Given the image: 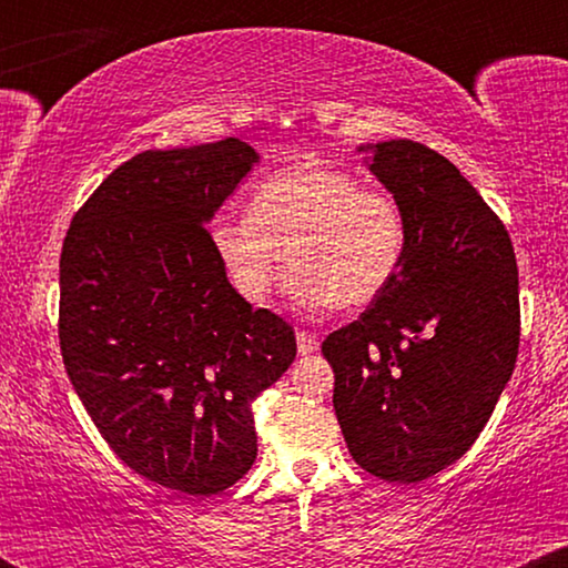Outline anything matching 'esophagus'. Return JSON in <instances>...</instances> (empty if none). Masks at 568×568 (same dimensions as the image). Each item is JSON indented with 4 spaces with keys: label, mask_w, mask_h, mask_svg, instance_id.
Segmentation results:
<instances>
[{
    "label": "esophagus",
    "mask_w": 568,
    "mask_h": 568,
    "mask_svg": "<svg viewBox=\"0 0 568 568\" xmlns=\"http://www.w3.org/2000/svg\"><path fill=\"white\" fill-rule=\"evenodd\" d=\"M296 344H298V355H312V352H317V347H321L317 336L310 334V331H298Z\"/></svg>",
    "instance_id": "esophagus-1"
}]
</instances>
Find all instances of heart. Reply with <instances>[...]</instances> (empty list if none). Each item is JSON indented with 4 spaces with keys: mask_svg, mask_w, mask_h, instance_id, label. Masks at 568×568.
<instances>
[{
    "mask_svg": "<svg viewBox=\"0 0 568 568\" xmlns=\"http://www.w3.org/2000/svg\"><path fill=\"white\" fill-rule=\"evenodd\" d=\"M211 234L245 302L264 304L291 262V296L338 310H363L393 288L410 243L408 216L393 194L321 162L264 179L251 213L219 216Z\"/></svg>",
    "mask_w": 568,
    "mask_h": 568,
    "instance_id": "b5f03b06",
    "label": "heart"
}]
</instances>
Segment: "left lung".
<instances>
[{"instance_id":"left-lung-1","label":"left lung","mask_w":568,"mask_h":568,"mask_svg":"<svg viewBox=\"0 0 568 568\" xmlns=\"http://www.w3.org/2000/svg\"><path fill=\"white\" fill-rule=\"evenodd\" d=\"M371 171L408 216L400 277L325 336L352 459L419 484L473 446L520 344L518 264L505 224L454 162L419 141L376 143Z\"/></svg>"}]
</instances>
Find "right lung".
Returning a JSON list of instances; mask_svg holds the SVG:
<instances>
[{
	"mask_svg": "<svg viewBox=\"0 0 568 568\" xmlns=\"http://www.w3.org/2000/svg\"><path fill=\"white\" fill-rule=\"evenodd\" d=\"M256 160L240 139L149 149L101 181L63 240L69 379L130 470L189 497L251 470L253 400L296 357L291 325L232 288L205 226Z\"/></svg>",
	"mask_w": 568,
	"mask_h": 568,
	"instance_id": "add662e5",
	"label": "right lung"
}]
</instances>
